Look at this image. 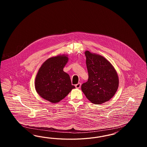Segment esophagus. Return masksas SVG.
<instances>
[{
    "label": "esophagus",
    "instance_id": "obj_1",
    "mask_svg": "<svg viewBox=\"0 0 147 147\" xmlns=\"http://www.w3.org/2000/svg\"><path fill=\"white\" fill-rule=\"evenodd\" d=\"M75 86H76V88H80V87H81V84L78 83V84L75 85Z\"/></svg>",
    "mask_w": 147,
    "mask_h": 147
}]
</instances>
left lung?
I'll return each instance as SVG.
<instances>
[{
	"mask_svg": "<svg viewBox=\"0 0 147 147\" xmlns=\"http://www.w3.org/2000/svg\"><path fill=\"white\" fill-rule=\"evenodd\" d=\"M88 81L81 90L90 102L101 105L113 98L119 87V79L114 67L107 59L86 51Z\"/></svg>",
	"mask_w": 147,
	"mask_h": 147,
	"instance_id": "1",
	"label": "left lung"
}]
</instances>
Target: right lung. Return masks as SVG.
Returning a JSON list of instances; mask_svg holds the SVG:
<instances>
[{
	"label": "right lung",
	"mask_w": 147,
	"mask_h": 147,
	"mask_svg": "<svg viewBox=\"0 0 147 147\" xmlns=\"http://www.w3.org/2000/svg\"><path fill=\"white\" fill-rule=\"evenodd\" d=\"M68 60L67 54L49 58L41 65L36 74L34 82L36 92L51 103L60 102L76 88L71 85L69 76L63 70Z\"/></svg>",
	"instance_id": "right-lung-1"
}]
</instances>
